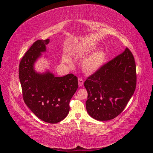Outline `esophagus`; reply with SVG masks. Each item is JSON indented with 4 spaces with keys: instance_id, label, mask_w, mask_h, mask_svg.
Listing matches in <instances>:
<instances>
[{
    "instance_id": "obj_1",
    "label": "esophagus",
    "mask_w": 153,
    "mask_h": 153,
    "mask_svg": "<svg viewBox=\"0 0 153 153\" xmlns=\"http://www.w3.org/2000/svg\"><path fill=\"white\" fill-rule=\"evenodd\" d=\"M78 85H79V86H82L83 84H84V80L82 79V78H78Z\"/></svg>"
}]
</instances>
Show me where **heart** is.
<instances>
[{"instance_id": "obj_1", "label": "heart", "mask_w": 153, "mask_h": 153, "mask_svg": "<svg viewBox=\"0 0 153 153\" xmlns=\"http://www.w3.org/2000/svg\"><path fill=\"white\" fill-rule=\"evenodd\" d=\"M105 59V54L103 52H96L91 55L84 60L82 63V69L86 73L91 74L98 71L103 65Z\"/></svg>"}]
</instances>
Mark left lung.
<instances>
[{
  "mask_svg": "<svg viewBox=\"0 0 153 153\" xmlns=\"http://www.w3.org/2000/svg\"><path fill=\"white\" fill-rule=\"evenodd\" d=\"M134 57L128 48L87 77L86 109L98 121H108L121 114L136 89Z\"/></svg>",
  "mask_w": 153,
  "mask_h": 153,
  "instance_id": "1",
  "label": "left lung"
}]
</instances>
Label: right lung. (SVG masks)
I'll return each instance as SVG.
<instances>
[{
  "label": "right lung",
  "mask_w": 153,
  "mask_h": 153,
  "mask_svg": "<svg viewBox=\"0 0 153 153\" xmlns=\"http://www.w3.org/2000/svg\"><path fill=\"white\" fill-rule=\"evenodd\" d=\"M50 40H37L19 64V78L25 103L37 117L51 124L61 121L69 111V101L76 91L78 78L73 74L62 77L47 72L36 73L33 65Z\"/></svg>",
  "instance_id": "obj_1"
}]
</instances>
